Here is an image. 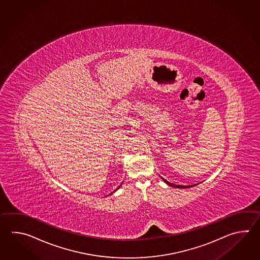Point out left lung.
<instances>
[{"label":"left lung","mask_w":260,"mask_h":260,"mask_svg":"<svg viewBox=\"0 0 260 260\" xmlns=\"http://www.w3.org/2000/svg\"><path fill=\"white\" fill-rule=\"evenodd\" d=\"M162 178V177H161ZM162 180L165 181V182L168 185V186H170V187H173V188H191V187H193V186H196L197 184H195V185H190V186H181V185H176V184H173V183L168 182L167 180H166L165 178H162Z\"/></svg>","instance_id":"left-lung-1"}]
</instances>
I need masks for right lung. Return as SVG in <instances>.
<instances>
[{"label": "right lung", "mask_w": 260, "mask_h": 260, "mask_svg": "<svg viewBox=\"0 0 260 260\" xmlns=\"http://www.w3.org/2000/svg\"><path fill=\"white\" fill-rule=\"evenodd\" d=\"M122 184H121V185H122ZM121 185H120V186H119V187H118V188H116V189H115V190H113V192H115V191H116L117 189H118V188H120V187H121ZM113 192H112V193H113Z\"/></svg>", "instance_id": "add662e5"}]
</instances>
